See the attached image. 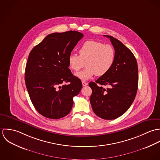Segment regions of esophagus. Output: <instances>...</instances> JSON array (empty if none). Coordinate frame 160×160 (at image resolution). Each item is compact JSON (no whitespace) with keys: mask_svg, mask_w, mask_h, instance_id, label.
Segmentation results:
<instances>
[{"mask_svg":"<svg viewBox=\"0 0 160 160\" xmlns=\"http://www.w3.org/2000/svg\"><path fill=\"white\" fill-rule=\"evenodd\" d=\"M82 86H88V82H85V81H82Z\"/></svg>","mask_w":160,"mask_h":160,"instance_id":"obj_1","label":"esophagus"}]
</instances>
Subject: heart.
Instances as JSON below:
<instances>
[{"instance_id": "heart-1", "label": "heart", "mask_w": 160, "mask_h": 160, "mask_svg": "<svg viewBox=\"0 0 160 160\" xmlns=\"http://www.w3.org/2000/svg\"><path fill=\"white\" fill-rule=\"evenodd\" d=\"M115 51L110 44L96 41H88L79 49V55L71 54L68 57L69 68L78 71L86 65L84 70L76 74L82 81H86L96 74L103 76L112 68L114 63Z\"/></svg>"}]
</instances>
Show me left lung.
<instances>
[{"instance_id": "8db88e82", "label": "left lung", "mask_w": 160, "mask_h": 160, "mask_svg": "<svg viewBox=\"0 0 160 160\" xmlns=\"http://www.w3.org/2000/svg\"><path fill=\"white\" fill-rule=\"evenodd\" d=\"M115 50L112 68L95 82L89 84L92 93L90 97L95 114L107 119H114L127 112L134 102L138 88V66L132 52L121 41L111 36ZM103 85H110L105 89Z\"/></svg>"}]
</instances>
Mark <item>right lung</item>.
<instances>
[{"label":"right lung","instance_id":"add662e5","mask_svg":"<svg viewBox=\"0 0 160 160\" xmlns=\"http://www.w3.org/2000/svg\"><path fill=\"white\" fill-rule=\"evenodd\" d=\"M83 36L74 31L52 33L29 53L26 86L34 108L44 117L67 116L72 107L73 97L82 88L81 81L68 68V57Z\"/></svg>","mask_w":160,"mask_h":160}]
</instances>
